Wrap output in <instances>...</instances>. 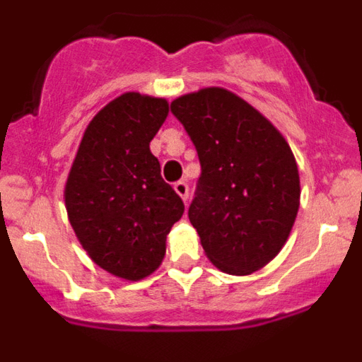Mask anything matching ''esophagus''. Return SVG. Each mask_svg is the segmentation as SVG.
Instances as JSON below:
<instances>
[{"instance_id": "34e87169", "label": "esophagus", "mask_w": 362, "mask_h": 362, "mask_svg": "<svg viewBox=\"0 0 362 362\" xmlns=\"http://www.w3.org/2000/svg\"><path fill=\"white\" fill-rule=\"evenodd\" d=\"M174 190L177 192V196H181V199L183 201L188 199V183L187 181H177V183H174Z\"/></svg>"}]
</instances>
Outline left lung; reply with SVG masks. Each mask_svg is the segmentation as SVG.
I'll list each match as a JSON object with an SVG mask.
<instances>
[{
    "label": "left lung",
    "mask_w": 362,
    "mask_h": 362,
    "mask_svg": "<svg viewBox=\"0 0 362 362\" xmlns=\"http://www.w3.org/2000/svg\"><path fill=\"white\" fill-rule=\"evenodd\" d=\"M170 110L199 158L188 217L203 250L232 276L263 268L283 248L299 210V172L288 143L225 88L181 95Z\"/></svg>",
    "instance_id": "1"
}]
</instances>
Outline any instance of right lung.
<instances>
[{
	"instance_id": "add662e5",
	"label": "right lung",
	"mask_w": 362,
	"mask_h": 362,
	"mask_svg": "<svg viewBox=\"0 0 362 362\" xmlns=\"http://www.w3.org/2000/svg\"><path fill=\"white\" fill-rule=\"evenodd\" d=\"M166 116L165 99L129 92L110 101L86 127L66 181L79 243L95 264L129 281L161 264L166 235L185 212L150 152Z\"/></svg>"
}]
</instances>
